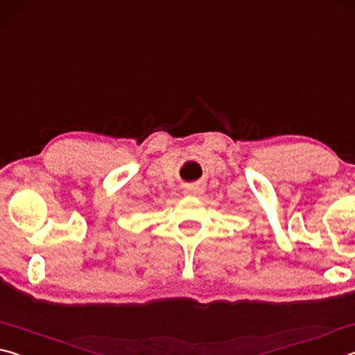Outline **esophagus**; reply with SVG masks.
I'll return each instance as SVG.
<instances>
[{"label":"esophagus","instance_id":"obj_1","mask_svg":"<svg viewBox=\"0 0 355 355\" xmlns=\"http://www.w3.org/2000/svg\"><path fill=\"white\" fill-rule=\"evenodd\" d=\"M183 191H184V194L200 196L202 192H203V186H200L199 183H194V184H186Z\"/></svg>","mask_w":355,"mask_h":355}]
</instances>
